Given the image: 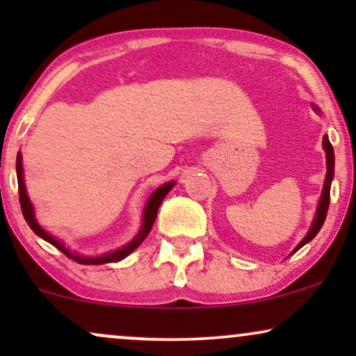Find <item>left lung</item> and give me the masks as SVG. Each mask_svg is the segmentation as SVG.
I'll return each mask as SVG.
<instances>
[{
  "instance_id": "left-lung-1",
  "label": "left lung",
  "mask_w": 356,
  "mask_h": 356,
  "mask_svg": "<svg viewBox=\"0 0 356 356\" xmlns=\"http://www.w3.org/2000/svg\"><path fill=\"white\" fill-rule=\"evenodd\" d=\"M313 108L318 110V107H314V105H313ZM323 149H325V152H326V179H325V184H323L321 197H320V202H318V207H316V216H314L308 234H306L305 238L301 239V243L298 244L295 249H293L291 254H295L298 249L303 248L305 244H308L309 241H312L314 236L320 232L323 222H325V219H326V212H328L330 189H332V181H333V175H334V152H333V147H332V144H330L328 137L326 136L323 137Z\"/></svg>"
}]
</instances>
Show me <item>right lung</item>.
Instances as JSON below:
<instances>
[{"mask_svg": "<svg viewBox=\"0 0 356 356\" xmlns=\"http://www.w3.org/2000/svg\"><path fill=\"white\" fill-rule=\"evenodd\" d=\"M16 177H18V191H19V204H22V211H23V216H24V220L28 222V226L33 229V232L36 236H40V238L47 241V243H50L55 246L56 249H60L61 252H63L65 256H68L70 259L76 261L79 264H107V263H117V261H122L124 257H127L130 254V252L134 251V249H137L138 246L142 244V241H144L147 236H149L150 229H152L154 226V220L157 218V211H159V206H161V202L164 201V197L167 194H169V191L172 189L175 186L174 181L170 182H165L162 184L161 187H157L152 192V195L149 197V201H147L145 207H144V214H142V226H140V231L137 232V236L134 238L132 241H129V243L125 244V246L115 249V251H110V252H105V254H99V256H88V254H79V252L72 251V249H68L65 246L63 241H60L58 238H55V236H51L50 232H47L43 229L42 226L38 224V220L35 218V209H33V204H31L30 197H28V192H26V186H24V174H23V159H22V154L18 152V157H16Z\"/></svg>", "mask_w": 356, "mask_h": 356, "instance_id": "add662e5", "label": "right lung"}]
</instances>
